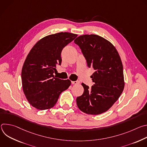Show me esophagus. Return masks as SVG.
Wrapping results in <instances>:
<instances>
[{
    "mask_svg": "<svg viewBox=\"0 0 147 147\" xmlns=\"http://www.w3.org/2000/svg\"><path fill=\"white\" fill-rule=\"evenodd\" d=\"M80 82L78 81H71V84L73 85H77L78 84H79Z\"/></svg>",
    "mask_w": 147,
    "mask_h": 147,
    "instance_id": "obj_1",
    "label": "esophagus"
}]
</instances>
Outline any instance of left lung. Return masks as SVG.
<instances>
[{"mask_svg": "<svg viewBox=\"0 0 147 147\" xmlns=\"http://www.w3.org/2000/svg\"><path fill=\"white\" fill-rule=\"evenodd\" d=\"M78 45L87 66L95 72L91 76L94 85L91 88L82 83L83 94L76 99L80 111L97 115L107 112L117 101L124 87L123 65L115 47L103 37L83 35L77 37Z\"/></svg>", "mask_w": 147, "mask_h": 147, "instance_id": "obj_1", "label": "left lung"}]
</instances>
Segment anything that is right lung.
Here are the masks:
<instances>
[{
	"instance_id": "obj_1",
	"label": "right lung",
	"mask_w": 147,
	"mask_h": 147,
	"mask_svg": "<svg viewBox=\"0 0 147 147\" xmlns=\"http://www.w3.org/2000/svg\"><path fill=\"white\" fill-rule=\"evenodd\" d=\"M77 36L69 32L46 36L35 44L28 54L22 71L23 92L31 105L39 110L53 108L60 94L71 81L54 77L56 65H61V52Z\"/></svg>"
}]
</instances>
